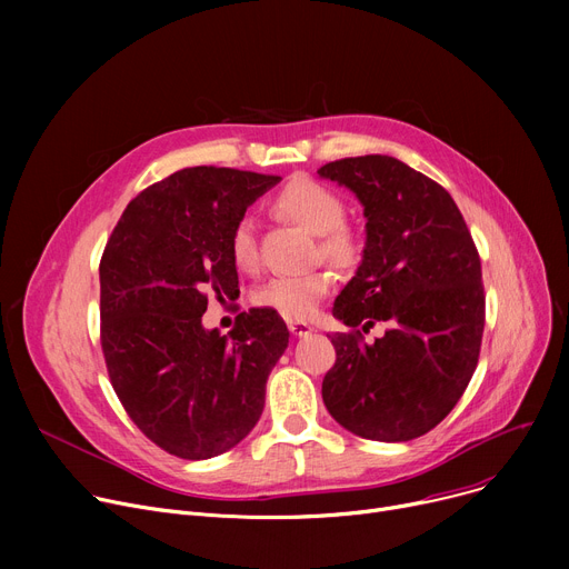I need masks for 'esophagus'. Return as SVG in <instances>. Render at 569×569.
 <instances>
[{
    "label": "esophagus",
    "instance_id": "1",
    "mask_svg": "<svg viewBox=\"0 0 569 569\" xmlns=\"http://www.w3.org/2000/svg\"><path fill=\"white\" fill-rule=\"evenodd\" d=\"M288 330H290L292 337H309L313 332V327L309 322H302V320H290Z\"/></svg>",
    "mask_w": 569,
    "mask_h": 569
}]
</instances>
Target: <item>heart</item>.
Wrapping results in <instances>:
<instances>
[{
  "mask_svg": "<svg viewBox=\"0 0 569 569\" xmlns=\"http://www.w3.org/2000/svg\"><path fill=\"white\" fill-rule=\"evenodd\" d=\"M277 212L302 228L320 234V251L335 264L348 267L360 260L362 242L346 223V202L337 191L313 179H295L277 196ZM230 258L237 269L253 272L260 262L256 221L251 217L237 219L230 232ZM332 288V274L318 269L307 274L274 277L253 290V302L262 309L277 311L290 320H307L318 309L322 297Z\"/></svg>",
  "mask_w": 569,
  "mask_h": 569,
  "instance_id": "1",
  "label": "heart"
}]
</instances>
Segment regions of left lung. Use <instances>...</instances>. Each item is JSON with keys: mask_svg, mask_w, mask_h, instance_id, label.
Listing matches in <instances>:
<instances>
[{"mask_svg": "<svg viewBox=\"0 0 569 569\" xmlns=\"http://www.w3.org/2000/svg\"><path fill=\"white\" fill-rule=\"evenodd\" d=\"M318 174L352 191L367 219L362 262L332 309L350 332L330 337L322 401L355 436L420 438L457 406L480 357V256L452 196L403 161L367 154ZM373 321L388 332L367 345Z\"/></svg>", "mask_w": 569, "mask_h": 569, "instance_id": "8db88e82", "label": "left lung"}]
</instances>
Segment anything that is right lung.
Here are the masks:
<instances>
[{"label": "right lung", "instance_id": "1", "mask_svg": "<svg viewBox=\"0 0 569 569\" xmlns=\"http://www.w3.org/2000/svg\"><path fill=\"white\" fill-rule=\"evenodd\" d=\"M274 174L184 168L129 202L99 267L101 346L114 392L161 450L212 459L258 425L264 385L288 348L277 311L204 330L207 295L237 300L230 232Z\"/></svg>", "mask_w": 569, "mask_h": 569}]
</instances>
